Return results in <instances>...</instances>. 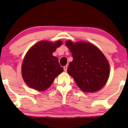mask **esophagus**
<instances>
[{
    "label": "esophagus",
    "mask_w": 128,
    "mask_h": 128,
    "mask_svg": "<svg viewBox=\"0 0 128 128\" xmlns=\"http://www.w3.org/2000/svg\"><path fill=\"white\" fill-rule=\"evenodd\" d=\"M64 70L65 71V72L67 71V69H68V65L64 66Z\"/></svg>",
    "instance_id": "34e87169"
}]
</instances>
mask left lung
<instances>
[{
	"instance_id": "8db88e82",
	"label": "left lung",
	"mask_w": 128,
	"mask_h": 128,
	"mask_svg": "<svg viewBox=\"0 0 128 128\" xmlns=\"http://www.w3.org/2000/svg\"><path fill=\"white\" fill-rule=\"evenodd\" d=\"M66 45L72 52L73 61L68 68V74L84 92H93L106 84L110 75L107 59L100 50L91 44L68 41Z\"/></svg>"
}]
</instances>
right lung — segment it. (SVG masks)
I'll return each instance as SVG.
<instances>
[{
	"mask_svg": "<svg viewBox=\"0 0 128 128\" xmlns=\"http://www.w3.org/2000/svg\"><path fill=\"white\" fill-rule=\"evenodd\" d=\"M62 42L40 41L26 54L22 64V76L31 88L44 91L49 88L58 75L64 70L56 57L52 55Z\"/></svg>",
	"mask_w": 128,
	"mask_h": 128,
	"instance_id": "obj_1",
	"label": "right lung"
}]
</instances>
